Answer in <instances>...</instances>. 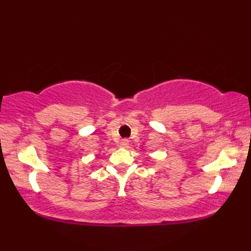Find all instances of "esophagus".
<instances>
[{
    "mask_svg": "<svg viewBox=\"0 0 251 251\" xmlns=\"http://www.w3.org/2000/svg\"><path fill=\"white\" fill-rule=\"evenodd\" d=\"M121 148H129V141L127 140V139H124V140H122V142H121Z\"/></svg>",
    "mask_w": 251,
    "mask_h": 251,
    "instance_id": "esophagus-1",
    "label": "esophagus"
}]
</instances>
